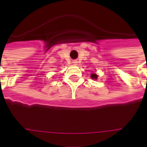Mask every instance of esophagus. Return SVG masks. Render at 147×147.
Wrapping results in <instances>:
<instances>
[{"mask_svg": "<svg viewBox=\"0 0 147 147\" xmlns=\"http://www.w3.org/2000/svg\"><path fill=\"white\" fill-rule=\"evenodd\" d=\"M76 62H73V63H76Z\"/></svg>", "mask_w": 147, "mask_h": 147, "instance_id": "34e87169", "label": "esophagus"}]
</instances>
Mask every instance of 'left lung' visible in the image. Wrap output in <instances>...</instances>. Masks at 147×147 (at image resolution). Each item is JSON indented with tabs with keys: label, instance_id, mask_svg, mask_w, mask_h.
Instances as JSON below:
<instances>
[{
	"label": "left lung",
	"instance_id": "1",
	"mask_svg": "<svg viewBox=\"0 0 147 147\" xmlns=\"http://www.w3.org/2000/svg\"><path fill=\"white\" fill-rule=\"evenodd\" d=\"M91 78H93V79H97L98 78V76H97L96 74H92L91 75Z\"/></svg>",
	"mask_w": 147,
	"mask_h": 147
}]
</instances>
